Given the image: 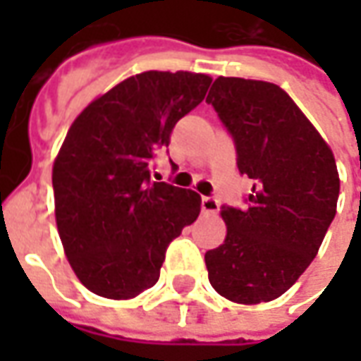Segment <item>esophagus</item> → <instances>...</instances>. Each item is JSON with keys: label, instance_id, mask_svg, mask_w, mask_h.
I'll list each match as a JSON object with an SVG mask.
<instances>
[{"label": "esophagus", "instance_id": "obj_1", "mask_svg": "<svg viewBox=\"0 0 361 361\" xmlns=\"http://www.w3.org/2000/svg\"><path fill=\"white\" fill-rule=\"evenodd\" d=\"M201 209H203V212H207V214H214V212H219L220 204L214 197H203V199H201Z\"/></svg>", "mask_w": 361, "mask_h": 361}]
</instances>
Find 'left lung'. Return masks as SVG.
<instances>
[{
  "label": "left lung",
  "mask_w": 361,
  "mask_h": 361,
  "mask_svg": "<svg viewBox=\"0 0 361 361\" xmlns=\"http://www.w3.org/2000/svg\"><path fill=\"white\" fill-rule=\"evenodd\" d=\"M207 102L253 180L247 209L222 207L226 238L204 253L212 288L235 303L272 302L317 255L341 191L334 154L279 85L219 77Z\"/></svg>",
  "instance_id": "1"
}]
</instances>
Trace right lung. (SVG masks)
Wrapping results in <instances>:
<instances>
[{"label": "right lung", "instance_id": "right-lung-1", "mask_svg": "<svg viewBox=\"0 0 361 361\" xmlns=\"http://www.w3.org/2000/svg\"><path fill=\"white\" fill-rule=\"evenodd\" d=\"M211 81L191 71L133 75L69 127L51 170L56 224L69 265L92 294L131 300L154 286L170 242L199 216L201 197L150 180V158Z\"/></svg>", "mask_w": 361, "mask_h": 361}]
</instances>
